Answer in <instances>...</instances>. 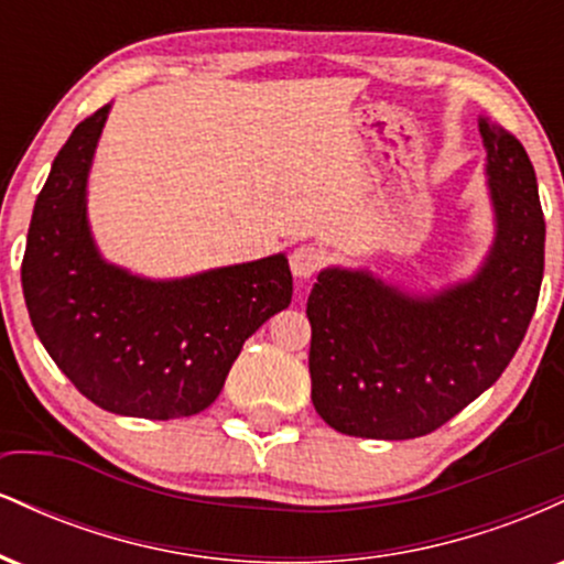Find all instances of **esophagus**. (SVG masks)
<instances>
[{"label":"esophagus","instance_id":"1","mask_svg":"<svg viewBox=\"0 0 564 564\" xmlns=\"http://www.w3.org/2000/svg\"><path fill=\"white\" fill-rule=\"evenodd\" d=\"M289 264H291V273L300 278V281H307V278H313L323 268V264H326V254H323L318 246L304 243V246H296V249L291 251Z\"/></svg>","mask_w":564,"mask_h":564}]
</instances>
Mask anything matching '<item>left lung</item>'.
Listing matches in <instances>:
<instances>
[{"label": "left lung", "instance_id": "8db88e82", "mask_svg": "<svg viewBox=\"0 0 564 564\" xmlns=\"http://www.w3.org/2000/svg\"><path fill=\"white\" fill-rule=\"evenodd\" d=\"M496 241L471 281L411 296L328 268L307 300L313 405L341 435L411 440L480 398L525 339L543 278L539 185L525 148L480 119Z\"/></svg>", "mask_w": 564, "mask_h": 564}]
</instances>
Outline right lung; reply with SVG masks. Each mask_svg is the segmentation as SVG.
<instances>
[{
    "mask_svg": "<svg viewBox=\"0 0 564 564\" xmlns=\"http://www.w3.org/2000/svg\"><path fill=\"white\" fill-rule=\"evenodd\" d=\"M111 106L70 132L39 193L21 264L34 332L84 398L119 416L180 419L217 400L243 341L291 302L283 254L148 281L97 254L87 174Z\"/></svg>",
    "mask_w": 564,
    "mask_h": 564,
    "instance_id": "add662e5",
    "label": "right lung"
}]
</instances>
